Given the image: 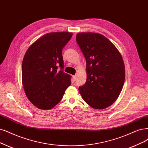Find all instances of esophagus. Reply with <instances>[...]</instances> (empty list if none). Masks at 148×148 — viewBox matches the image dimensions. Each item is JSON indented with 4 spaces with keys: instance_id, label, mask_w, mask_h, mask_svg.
<instances>
[{
    "instance_id": "obj_1",
    "label": "esophagus",
    "mask_w": 148,
    "mask_h": 148,
    "mask_svg": "<svg viewBox=\"0 0 148 148\" xmlns=\"http://www.w3.org/2000/svg\"><path fill=\"white\" fill-rule=\"evenodd\" d=\"M76 78H77V76H76L75 75L73 76V80H74V82L75 81V80H76Z\"/></svg>"
}]
</instances>
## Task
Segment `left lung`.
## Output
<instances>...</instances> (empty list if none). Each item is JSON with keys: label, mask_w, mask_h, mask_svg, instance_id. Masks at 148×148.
I'll return each instance as SVG.
<instances>
[{"label": "left lung", "mask_w": 148, "mask_h": 148, "mask_svg": "<svg viewBox=\"0 0 148 148\" xmlns=\"http://www.w3.org/2000/svg\"><path fill=\"white\" fill-rule=\"evenodd\" d=\"M76 41L86 60V81L79 87L83 99L96 109L106 108L115 101L125 80L123 58L116 47L103 35L80 33Z\"/></svg>", "instance_id": "left-lung-1"}]
</instances>
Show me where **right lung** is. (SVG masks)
<instances>
[{"instance_id":"obj_1","label":"right lung","mask_w":148,"mask_h":148,"mask_svg":"<svg viewBox=\"0 0 148 148\" xmlns=\"http://www.w3.org/2000/svg\"><path fill=\"white\" fill-rule=\"evenodd\" d=\"M72 36L69 32L49 33L33 43L25 54L23 85L27 97L38 108L49 110L56 106L71 84V76L63 71L62 50Z\"/></svg>"}]
</instances>
